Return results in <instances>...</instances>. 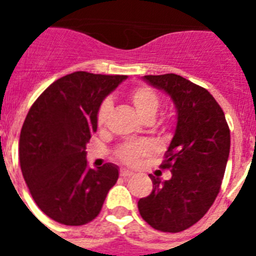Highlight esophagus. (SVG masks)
<instances>
[{"label":"esophagus","mask_w":256,"mask_h":256,"mask_svg":"<svg viewBox=\"0 0 256 256\" xmlns=\"http://www.w3.org/2000/svg\"><path fill=\"white\" fill-rule=\"evenodd\" d=\"M120 176H124V178H128V176H132V175H134V172L130 170H126V168H120Z\"/></svg>","instance_id":"1"}]
</instances>
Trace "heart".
I'll return each mask as SVG.
<instances>
[{"instance_id":"b5f03b06","label":"heart","mask_w":256,"mask_h":256,"mask_svg":"<svg viewBox=\"0 0 256 256\" xmlns=\"http://www.w3.org/2000/svg\"><path fill=\"white\" fill-rule=\"evenodd\" d=\"M128 100L136 108V114L144 120H154L160 108V100L152 88L148 86H136L128 92ZM112 104L110 100H102L96 112V124L98 128H104L108 124V116L112 112ZM152 152V146L148 142H128L116 150V158L126 164L134 166L140 160Z\"/></svg>"}]
</instances>
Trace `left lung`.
<instances>
[{
	"label": "left lung",
	"instance_id": "obj_1",
	"mask_svg": "<svg viewBox=\"0 0 256 256\" xmlns=\"http://www.w3.org/2000/svg\"><path fill=\"white\" fill-rule=\"evenodd\" d=\"M144 80L171 96L176 128L160 164L171 171V178L148 175L152 191L138 200V210L152 228L179 232L198 222L219 194L230 154V128L206 88L172 73Z\"/></svg>",
	"mask_w": 256,
	"mask_h": 256
}]
</instances>
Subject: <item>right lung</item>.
<instances>
[{"mask_svg":"<svg viewBox=\"0 0 256 256\" xmlns=\"http://www.w3.org/2000/svg\"><path fill=\"white\" fill-rule=\"evenodd\" d=\"M126 76L76 72L38 96L22 124L20 164L37 206L66 226H82L100 214L118 166L88 168L86 144L96 132V112Z\"/></svg>","mask_w":256,"mask_h":256,"instance_id":"add662e5","label":"right lung"}]
</instances>
